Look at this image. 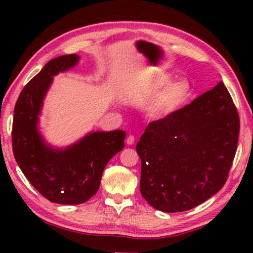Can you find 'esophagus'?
<instances>
[{
    "label": "esophagus",
    "instance_id": "1",
    "mask_svg": "<svg viewBox=\"0 0 253 253\" xmlns=\"http://www.w3.org/2000/svg\"><path fill=\"white\" fill-rule=\"evenodd\" d=\"M126 143L128 144V145H132L135 143V137H134V135H129L127 137V139H126Z\"/></svg>",
    "mask_w": 253,
    "mask_h": 253
}]
</instances>
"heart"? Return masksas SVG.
<instances>
[{
	"instance_id": "1",
	"label": "heart",
	"mask_w": 253,
	"mask_h": 253,
	"mask_svg": "<svg viewBox=\"0 0 253 253\" xmlns=\"http://www.w3.org/2000/svg\"><path fill=\"white\" fill-rule=\"evenodd\" d=\"M168 75H156L152 79L145 81L142 87V95L144 98H152L169 84ZM190 95V84L185 80H178L169 84L160 95L156 97L152 106L149 107L148 114L153 118L166 116L172 113L178 106H181Z\"/></svg>"
}]
</instances>
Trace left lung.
Here are the masks:
<instances>
[{"mask_svg":"<svg viewBox=\"0 0 253 253\" xmlns=\"http://www.w3.org/2000/svg\"><path fill=\"white\" fill-rule=\"evenodd\" d=\"M239 131L238 110L222 81L191 104L149 123L136 145L143 198L168 213L205 202L226 182Z\"/></svg>","mask_w":253,"mask_h":253,"instance_id":"8db88e82","label":"left lung"}]
</instances>
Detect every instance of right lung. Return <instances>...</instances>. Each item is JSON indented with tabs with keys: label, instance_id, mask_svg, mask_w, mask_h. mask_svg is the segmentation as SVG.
Returning a JSON list of instances; mask_svg holds the SVG:
<instances>
[{
	"label": "right lung",
	"instance_id": "right-lung-1",
	"mask_svg": "<svg viewBox=\"0 0 253 253\" xmlns=\"http://www.w3.org/2000/svg\"><path fill=\"white\" fill-rule=\"evenodd\" d=\"M79 55L50 60L21 91L14 107L12 146L28 181L50 202L81 204L97 193L107 163L124 148L125 130L93 131L65 149L49 146L38 129L53 76L71 69Z\"/></svg>",
	"mask_w": 253,
	"mask_h": 253
}]
</instances>
